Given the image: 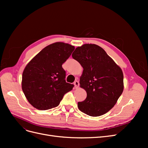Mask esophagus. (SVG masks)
<instances>
[{"mask_svg": "<svg viewBox=\"0 0 148 148\" xmlns=\"http://www.w3.org/2000/svg\"><path fill=\"white\" fill-rule=\"evenodd\" d=\"M74 85H75V87L76 88H78V86H79V82H78V81H75V82H74Z\"/></svg>", "mask_w": 148, "mask_h": 148, "instance_id": "obj_1", "label": "esophagus"}]
</instances>
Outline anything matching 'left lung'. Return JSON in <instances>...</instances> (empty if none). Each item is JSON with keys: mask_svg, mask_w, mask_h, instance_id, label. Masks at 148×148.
Instances as JSON below:
<instances>
[{"mask_svg": "<svg viewBox=\"0 0 148 148\" xmlns=\"http://www.w3.org/2000/svg\"><path fill=\"white\" fill-rule=\"evenodd\" d=\"M72 57L83 68L80 87L87 93L78 102L80 111L92 117L109 112L123 91V75L120 67L100 46L85 44L75 49Z\"/></svg>", "mask_w": 148, "mask_h": 148, "instance_id": "1", "label": "left lung"}]
</instances>
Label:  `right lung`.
<instances>
[{
    "mask_svg": "<svg viewBox=\"0 0 148 148\" xmlns=\"http://www.w3.org/2000/svg\"><path fill=\"white\" fill-rule=\"evenodd\" d=\"M75 47L57 42L44 47L26 66L22 75L21 88L30 104L39 110L58 106L65 94L74 85L65 81L62 64Z\"/></svg>",
    "mask_w": 148,
    "mask_h": 148,
    "instance_id": "obj_1",
    "label": "right lung"
}]
</instances>
